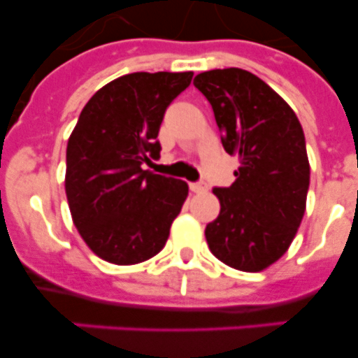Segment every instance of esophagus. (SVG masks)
Returning <instances> with one entry per match:
<instances>
[{
  "instance_id": "1",
  "label": "esophagus",
  "mask_w": 358,
  "mask_h": 358,
  "mask_svg": "<svg viewBox=\"0 0 358 358\" xmlns=\"http://www.w3.org/2000/svg\"><path fill=\"white\" fill-rule=\"evenodd\" d=\"M189 189H192L193 193H202V192H206V189H208V182H206V181L192 182V185H189Z\"/></svg>"
}]
</instances>
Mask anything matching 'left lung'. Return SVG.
<instances>
[{
    "label": "left lung",
    "mask_w": 358,
    "mask_h": 358,
    "mask_svg": "<svg viewBox=\"0 0 358 358\" xmlns=\"http://www.w3.org/2000/svg\"><path fill=\"white\" fill-rule=\"evenodd\" d=\"M215 111L225 152L238 154L229 188H215L220 215L206 227L209 250L227 266L261 271L286 254L306 213L309 159L289 104L243 69L193 80Z\"/></svg>",
    "instance_id": "obj_1"
}]
</instances>
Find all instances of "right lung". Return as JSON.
<instances>
[{"label": "right lung", "mask_w": 358, "mask_h": 358, "mask_svg": "<svg viewBox=\"0 0 358 358\" xmlns=\"http://www.w3.org/2000/svg\"><path fill=\"white\" fill-rule=\"evenodd\" d=\"M193 72H133L85 104L67 143L65 193L85 243L113 264H138L165 247L188 185L143 170L159 157L166 108Z\"/></svg>", "instance_id": "obj_1"}]
</instances>
